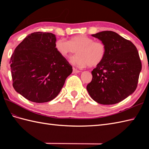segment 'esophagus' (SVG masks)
Here are the masks:
<instances>
[{
	"mask_svg": "<svg viewBox=\"0 0 149 149\" xmlns=\"http://www.w3.org/2000/svg\"><path fill=\"white\" fill-rule=\"evenodd\" d=\"M79 72H80V71L79 70L76 69L75 68H73V73H74V74H75V73H79Z\"/></svg>",
	"mask_w": 149,
	"mask_h": 149,
	"instance_id": "34e87169",
	"label": "esophagus"
}]
</instances>
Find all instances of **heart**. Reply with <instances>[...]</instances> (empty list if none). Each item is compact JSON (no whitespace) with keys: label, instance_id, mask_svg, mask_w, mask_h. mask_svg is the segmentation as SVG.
<instances>
[{"label":"heart","instance_id":"1","mask_svg":"<svg viewBox=\"0 0 149 149\" xmlns=\"http://www.w3.org/2000/svg\"><path fill=\"white\" fill-rule=\"evenodd\" d=\"M55 49L59 55L68 58L77 52L78 55L72 57L71 62L79 67H95L102 63L106 55V47L104 43L94 41L86 35H77L66 41L59 39L55 42Z\"/></svg>","mask_w":149,"mask_h":149}]
</instances>
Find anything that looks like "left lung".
Here are the masks:
<instances>
[{
  "label": "left lung",
  "mask_w": 149,
  "mask_h": 149,
  "mask_svg": "<svg viewBox=\"0 0 149 149\" xmlns=\"http://www.w3.org/2000/svg\"><path fill=\"white\" fill-rule=\"evenodd\" d=\"M91 36L106 47L102 63L91 71L92 80L86 89L97 103L110 105L121 102L136 89L141 63L136 47L129 40L111 31Z\"/></svg>",
  "instance_id": "left-lung-1"
}]
</instances>
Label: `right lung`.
<instances>
[{"label":"right lung","mask_w":149,"mask_h":149,"mask_svg":"<svg viewBox=\"0 0 149 149\" xmlns=\"http://www.w3.org/2000/svg\"><path fill=\"white\" fill-rule=\"evenodd\" d=\"M51 33H31L16 47L10 63L13 86L26 99L36 103L56 98L72 66L55 49Z\"/></svg>","instance_id":"1"}]
</instances>
